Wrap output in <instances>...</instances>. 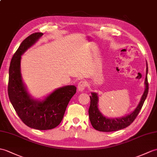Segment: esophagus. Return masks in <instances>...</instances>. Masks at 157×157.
<instances>
[{"mask_svg":"<svg viewBox=\"0 0 157 157\" xmlns=\"http://www.w3.org/2000/svg\"><path fill=\"white\" fill-rule=\"evenodd\" d=\"M86 86H87V84H86V82L85 81L79 82L78 85V91H79V92H83V91L85 90Z\"/></svg>","mask_w":157,"mask_h":157,"instance_id":"esophagus-1","label":"esophagus"}]
</instances>
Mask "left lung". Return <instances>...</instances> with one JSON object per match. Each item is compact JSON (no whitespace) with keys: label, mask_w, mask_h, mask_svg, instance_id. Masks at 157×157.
<instances>
[{"label":"left lung","mask_w":157,"mask_h":157,"mask_svg":"<svg viewBox=\"0 0 157 157\" xmlns=\"http://www.w3.org/2000/svg\"><path fill=\"white\" fill-rule=\"evenodd\" d=\"M148 67H147V74L145 78V90L141 97L139 104H138L134 110L130 114L120 118H108L104 116L98 109V96L96 92H92L90 96V105L88 110L90 122L94 128L101 132H112L119 130L130 125L132 124L138 113L140 111L143 104L147 97L148 92V83L147 79Z\"/></svg>","instance_id":"obj_1"}]
</instances>
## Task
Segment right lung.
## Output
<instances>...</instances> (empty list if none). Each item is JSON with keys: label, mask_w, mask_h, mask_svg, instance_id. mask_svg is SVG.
<instances>
[{"label": "right lung", "mask_w": 157, "mask_h": 157, "mask_svg": "<svg viewBox=\"0 0 157 157\" xmlns=\"http://www.w3.org/2000/svg\"><path fill=\"white\" fill-rule=\"evenodd\" d=\"M43 35L42 33H35L29 35L13 55L9 67L8 94L14 109L24 124L32 128L45 130L56 128L61 123L69 101L76 93V87H59L40 100L28 92L22 79L21 56Z\"/></svg>", "instance_id": "obj_1"}]
</instances>
